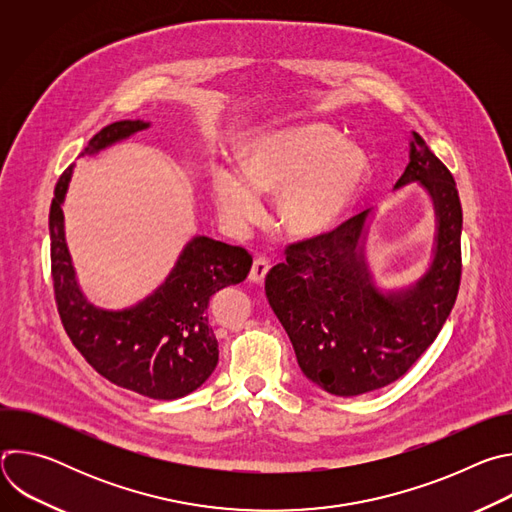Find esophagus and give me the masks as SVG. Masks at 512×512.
Here are the masks:
<instances>
[{"label":"esophagus","mask_w":512,"mask_h":512,"mask_svg":"<svg viewBox=\"0 0 512 512\" xmlns=\"http://www.w3.org/2000/svg\"><path fill=\"white\" fill-rule=\"evenodd\" d=\"M267 273H269V261H267V259H263V257H257V259L253 261V267H251L249 279H251L253 283H263V281H265V277H267Z\"/></svg>","instance_id":"34e87169"}]
</instances>
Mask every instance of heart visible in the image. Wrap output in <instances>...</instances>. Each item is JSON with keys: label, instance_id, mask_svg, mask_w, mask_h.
I'll return each instance as SVG.
<instances>
[{"label": "heart", "instance_id": "obj_1", "mask_svg": "<svg viewBox=\"0 0 512 512\" xmlns=\"http://www.w3.org/2000/svg\"><path fill=\"white\" fill-rule=\"evenodd\" d=\"M243 170L216 162L210 194L223 223L243 233L265 212L261 194H277L283 229L300 239L332 231L369 176V160L326 123L261 133L241 150Z\"/></svg>", "mask_w": 512, "mask_h": 512}]
</instances>
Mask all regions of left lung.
Returning a JSON list of instances; mask_svg holds the SVG:
<instances>
[{
	"mask_svg": "<svg viewBox=\"0 0 512 512\" xmlns=\"http://www.w3.org/2000/svg\"><path fill=\"white\" fill-rule=\"evenodd\" d=\"M417 184L433 206L427 269L409 285L377 283L367 255L375 210L328 235L287 247L265 277V296L285 328L302 373L336 397H356L401 379L431 346L458 296L462 204L450 170L419 133L395 190Z\"/></svg>",
	"mask_w": 512,
	"mask_h": 512,
	"instance_id": "8db88e82",
	"label": "left lung"
}]
</instances>
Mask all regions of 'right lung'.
<instances>
[{"label": "right lung", "mask_w": 512, "mask_h": 512, "mask_svg": "<svg viewBox=\"0 0 512 512\" xmlns=\"http://www.w3.org/2000/svg\"><path fill=\"white\" fill-rule=\"evenodd\" d=\"M150 125L141 119L111 123L81 156H95ZM72 172L75 164L60 176L48 218L54 294L66 334L91 367L117 387L160 401L194 393L218 362V342L208 326L210 298L245 281L253 257L243 247L196 235L152 294L121 310L99 308L85 296L66 245L62 204Z\"/></svg>", "instance_id": "1"}]
</instances>
